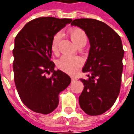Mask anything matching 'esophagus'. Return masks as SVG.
Instances as JSON below:
<instances>
[{
    "mask_svg": "<svg viewBox=\"0 0 134 134\" xmlns=\"http://www.w3.org/2000/svg\"><path fill=\"white\" fill-rule=\"evenodd\" d=\"M77 80L76 77H72V80Z\"/></svg>",
    "mask_w": 134,
    "mask_h": 134,
    "instance_id": "esophagus-1",
    "label": "esophagus"
}]
</instances>
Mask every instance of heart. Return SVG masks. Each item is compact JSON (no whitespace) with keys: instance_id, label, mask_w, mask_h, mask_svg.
I'll return each instance as SVG.
<instances>
[{"instance_id":"heart-1","label":"heart","mask_w":134,"mask_h":134,"mask_svg":"<svg viewBox=\"0 0 134 134\" xmlns=\"http://www.w3.org/2000/svg\"><path fill=\"white\" fill-rule=\"evenodd\" d=\"M71 40L77 47L85 45L87 41V36L83 29L80 28H72L68 31ZM61 38V34L57 33L54 35L51 41V49L54 54L59 52V44ZM57 67L65 72L71 75L75 74L82 64V59L80 57H70L64 55L61 57L57 61Z\"/></svg>"}]
</instances>
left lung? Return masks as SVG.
I'll return each instance as SVG.
<instances>
[{"mask_svg": "<svg viewBox=\"0 0 134 134\" xmlns=\"http://www.w3.org/2000/svg\"><path fill=\"white\" fill-rule=\"evenodd\" d=\"M71 25L83 29L90 44L82 68L86 77L80 79L84 89L79 97L80 106L87 115H100L113 106L120 93L124 55L121 38L96 19H75Z\"/></svg>", "mask_w": 134, "mask_h": 134, "instance_id": "8db88e82", "label": "left lung"}]
</instances>
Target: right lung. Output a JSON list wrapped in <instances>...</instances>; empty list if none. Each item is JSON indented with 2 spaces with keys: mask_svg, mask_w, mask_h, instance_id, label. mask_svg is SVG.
<instances>
[{
  "mask_svg": "<svg viewBox=\"0 0 134 134\" xmlns=\"http://www.w3.org/2000/svg\"><path fill=\"white\" fill-rule=\"evenodd\" d=\"M72 19L40 17L28 22L15 38L14 82L19 97L34 112L49 114L57 108L59 94L71 82L66 73L54 70L51 41ZM52 72L47 78L46 75Z\"/></svg>",
  "mask_w": 134,
  "mask_h": 134,
  "instance_id": "right-lung-1",
  "label": "right lung"
}]
</instances>
